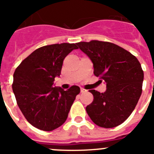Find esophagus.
<instances>
[{
  "instance_id": "obj_1",
  "label": "esophagus",
  "mask_w": 154,
  "mask_h": 154,
  "mask_svg": "<svg viewBox=\"0 0 154 154\" xmlns=\"http://www.w3.org/2000/svg\"><path fill=\"white\" fill-rule=\"evenodd\" d=\"M86 92V90H85V89H83V88H81V92L82 93V92Z\"/></svg>"
}]
</instances>
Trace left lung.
I'll use <instances>...</instances> for the list:
<instances>
[{"label": "left lung", "mask_w": 154, "mask_h": 154, "mask_svg": "<svg viewBox=\"0 0 154 154\" xmlns=\"http://www.w3.org/2000/svg\"><path fill=\"white\" fill-rule=\"evenodd\" d=\"M93 63L94 75L106 83L103 93L92 89L93 101L85 109L95 124L113 128L123 123L135 109L142 93L143 71L130 51L108 42L77 43Z\"/></svg>", "instance_id": "obj_1"}]
</instances>
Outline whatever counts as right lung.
<instances>
[{"label": "right lung", "instance_id": "add662e5", "mask_svg": "<svg viewBox=\"0 0 154 154\" xmlns=\"http://www.w3.org/2000/svg\"><path fill=\"white\" fill-rule=\"evenodd\" d=\"M75 44L62 43L41 47L21 62L14 73L12 89L17 106L28 123L44 131H51L67 119L80 88L65 91L54 87L61 75L65 58Z\"/></svg>", "mask_w": 154, "mask_h": 154}]
</instances>
